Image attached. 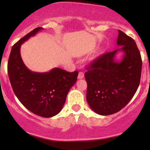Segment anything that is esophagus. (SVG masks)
<instances>
[{"label": "esophagus", "instance_id": "esophagus-1", "mask_svg": "<svg viewBox=\"0 0 150 150\" xmlns=\"http://www.w3.org/2000/svg\"><path fill=\"white\" fill-rule=\"evenodd\" d=\"M78 79H82L84 77V73L83 72H79L78 74Z\"/></svg>", "mask_w": 150, "mask_h": 150}]
</instances>
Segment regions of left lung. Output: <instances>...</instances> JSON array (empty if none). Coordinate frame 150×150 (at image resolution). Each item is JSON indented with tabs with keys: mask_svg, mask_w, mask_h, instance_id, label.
<instances>
[{
	"mask_svg": "<svg viewBox=\"0 0 150 150\" xmlns=\"http://www.w3.org/2000/svg\"><path fill=\"white\" fill-rule=\"evenodd\" d=\"M117 44L121 47L96 58L86 68L87 101L93 111L102 116L113 114L125 107L138 88L142 58L135 41L118 30ZM124 53L121 61L116 53Z\"/></svg>",
	"mask_w": 150,
	"mask_h": 150,
	"instance_id": "1",
	"label": "left lung"
}]
</instances>
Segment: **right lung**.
I'll list each match as a JSON object with an SVG mask.
<instances>
[{
    "mask_svg": "<svg viewBox=\"0 0 150 150\" xmlns=\"http://www.w3.org/2000/svg\"><path fill=\"white\" fill-rule=\"evenodd\" d=\"M42 27H37L12 47L8 62V73L13 92L22 105L37 116L49 118L61 111L70 89L76 82L78 72L55 68L46 73L32 72L20 56V46Z\"/></svg>",
    "mask_w": 150,
    "mask_h": 150,
    "instance_id": "right-lung-1",
    "label": "right lung"
}]
</instances>
